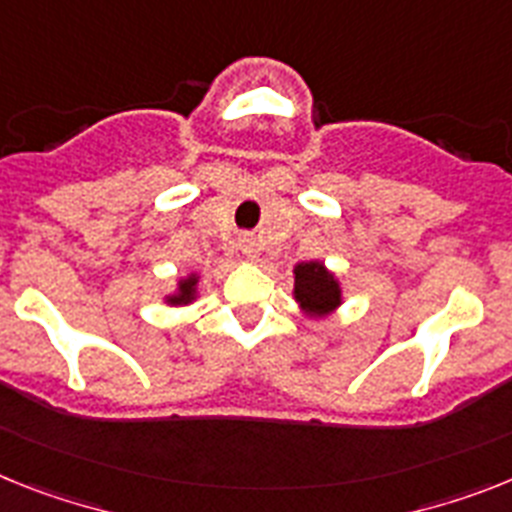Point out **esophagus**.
<instances>
[{
	"label": "esophagus",
	"mask_w": 512,
	"mask_h": 512,
	"mask_svg": "<svg viewBox=\"0 0 512 512\" xmlns=\"http://www.w3.org/2000/svg\"><path fill=\"white\" fill-rule=\"evenodd\" d=\"M242 252L249 257V260H255L257 252H260V249H257L255 236H244V239H242Z\"/></svg>",
	"instance_id": "34e87169"
}]
</instances>
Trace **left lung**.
<instances>
[{"label": "left lung", "mask_w": 512, "mask_h": 512, "mask_svg": "<svg viewBox=\"0 0 512 512\" xmlns=\"http://www.w3.org/2000/svg\"><path fill=\"white\" fill-rule=\"evenodd\" d=\"M294 294L309 315H328L341 302V289L336 278L320 263H302L294 270Z\"/></svg>", "instance_id": "8db88e82"}]
</instances>
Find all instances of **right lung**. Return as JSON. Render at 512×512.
Instances as JSON below:
<instances>
[{
  "mask_svg": "<svg viewBox=\"0 0 512 512\" xmlns=\"http://www.w3.org/2000/svg\"><path fill=\"white\" fill-rule=\"evenodd\" d=\"M192 294H195V278H190V281H182V283H179V294L171 296V302H174V304L190 302Z\"/></svg>",
  "mask_w": 512,
  "mask_h": 512,
  "instance_id": "1",
  "label": "right lung"
}]
</instances>
